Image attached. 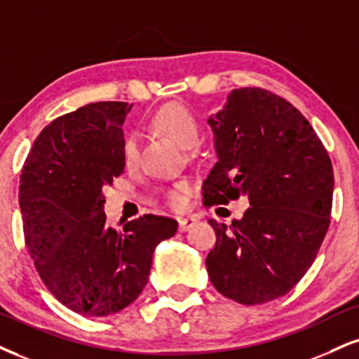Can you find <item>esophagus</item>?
I'll return each instance as SVG.
<instances>
[{"label":"esophagus","instance_id":"1","mask_svg":"<svg viewBox=\"0 0 359 359\" xmlns=\"http://www.w3.org/2000/svg\"><path fill=\"white\" fill-rule=\"evenodd\" d=\"M196 222H197V219L194 217V215H185V217H180L179 219V231L180 232L189 231V229L196 226Z\"/></svg>","mask_w":359,"mask_h":359}]
</instances>
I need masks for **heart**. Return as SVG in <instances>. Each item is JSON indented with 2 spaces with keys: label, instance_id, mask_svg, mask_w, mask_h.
I'll use <instances>...</instances> for the list:
<instances>
[{
  "label": "heart",
  "instance_id": "1",
  "mask_svg": "<svg viewBox=\"0 0 359 359\" xmlns=\"http://www.w3.org/2000/svg\"><path fill=\"white\" fill-rule=\"evenodd\" d=\"M154 125L167 135L180 149L189 150L198 144L201 138V125L194 111L185 107L184 103H167L162 109L157 110L154 115ZM125 162L133 163L137 158V138L135 135H128L123 144ZM191 191L189 182H177L174 189L165 192L167 204L174 209H180L185 204V196Z\"/></svg>",
  "mask_w": 359,
  "mask_h": 359
}]
</instances>
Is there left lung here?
<instances>
[{
  "instance_id": "1",
  "label": "left lung",
  "mask_w": 359,
  "mask_h": 359,
  "mask_svg": "<svg viewBox=\"0 0 359 359\" xmlns=\"http://www.w3.org/2000/svg\"><path fill=\"white\" fill-rule=\"evenodd\" d=\"M217 162L202 185L204 205L241 196L250 207L231 226L210 219V283L239 304L287 294L308 273L330 227L331 158L306 116L264 88H236L209 120Z\"/></svg>"
}]
</instances>
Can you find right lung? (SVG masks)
<instances>
[{"mask_svg": "<svg viewBox=\"0 0 359 359\" xmlns=\"http://www.w3.org/2000/svg\"><path fill=\"white\" fill-rule=\"evenodd\" d=\"M132 105L97 102L40 132L20 179L25 243L45 286L83 316L118 313L149 280L154 250L177 221L145 214L120 232L107 226L103 187L123 174L125 116Z\"/></svg>", "mask_w": 359, "mask_h": 359, "instance_id": "1", "label": "right lung"}]
</instances>
